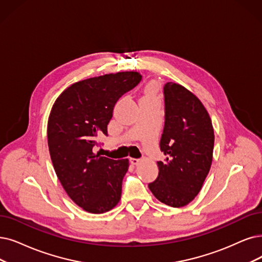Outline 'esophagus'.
<instances>
[{"label": "esophagus", "instance_id": "1", "mask_svg": "<svg viewBox=\"0 0 262 262\" xmlns=\"http://www.w3.org/2000/svg\"><path fill=\"white\" fill-rule=\"evenodd\" d=\"M140 159H134V158H131L130 159V162H131V164H133V165H138L139 163H140Z\"/></svg>", "mask_w": 262, "mask_h": 262}]
</instances>
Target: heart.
<instances>
[{
	"label": "heart",
	"instance_id": "1",
	"mask_svg": "<svg viewBox=\"0 0 262 262\" xmlns=\"http://www.w3.org/2000/svg\"><path fill=\"white\" fill-rule=\"evenodd\" d=\"M155 92H156V87L154 85H149L147 88H146V96H147L146 99H151L155 96Z\"/></svg>",
	"mask_w": 262,
	"mask_h": 262
}]
</instances>
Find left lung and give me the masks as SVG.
I'll list each match as a JSON object with an SVG mask.
<instances>
[{
  "label": "left lung",
  "mask_w": 262,
  "mask_h": 262,
  "mask_svg": "<svg viewBox=\"0 0 262 262\" xmlns=\"http://www.w3.org/2000/svg\"><path fill=\"white\" fill-rule=\"evenodd\" d=\"M163 93L165 121L160 149L166 158L157 162L159 174L148 187L160 202L182 207L200 192L210 172L214 129L206 108L191 91L170 81Z\"/></svg>",
  "instance_id": "8db88e82"
}]
</instances>
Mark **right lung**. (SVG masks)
Returning <instances> with one entry per match:
<instances>
[{"label":"right lung","mask_w":262,"mask_h":262,"mask_svg":"<svg viewBox=\"0 0 262 262\" xmlns=\"http://www.w3.org/2000/svg\"><path fill=\"white\" fill-rule=\"evenodd\" d=\"M138 72H118L73 83L52 105L47 139L58 179L83 211L102 214L121 196L129 160H113L93 151L98 137L107 135L115 104L141 81Z\"/></svg>","instance_id":"add662e5"}]
</instances>
